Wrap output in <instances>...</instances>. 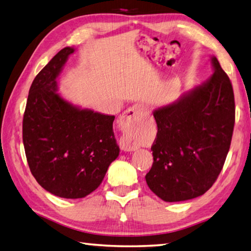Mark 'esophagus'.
I'll return each mask as SVG.
<instances>
[{"label": "esophagus", "instance_id": "esophagus-1", "mask_svg": "<svg viewBox=\"0 0 251 251\" xmlns=\"http://www.w3.org/2000/svg\"><path fill=\"white\" fill-rule=\"evenodd\" d=\"M147 108L145 105L143 104H135L134 106L130 107L126 109L122 116V127H124V134H122L121 139L119 141V145L122 151H132L137 150V145L134 141V137L132 136L131 131L133 126H135L136 121L139 120L141 117L146 114Z\"/></svg>", "mask_w": 251, "mask_h": 251}]
</instances>
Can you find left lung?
Instances as JSON below:
<instances>
[{"label":"left lung","mask_w":251,"mask_h":251,"mask_svg":"<svg viewBox=\"0 0 251 251\" xmlns=\"http://www.w3.org/2000/svg\"><path fill=\"white\" fill-rule=\"evenodd\" d=\"M214 73L175 103L154 110L148 187L162 201H184L203 195L221 172L231 146L235 101L231 81L212 56Z\"/></svg>","instance_id":"obj_1"}]
</instances>
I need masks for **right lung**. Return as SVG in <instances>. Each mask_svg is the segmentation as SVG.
<instances>
[{
  "instance_id": "add662e5",
  "label": "right lung",
  "mask_w": 251,
  "mask_h": 251,
  "mask_svg": "<svg viewBox=\"0 0 251 251\" xmlns=\"http://www.w3.org/2000/svg\"><path fill=\"white\" fill-rule=\"evenodd\" d=\"M74 48H65L30 86L23 120L25 157L35 180L61 198H83L95 191L119 156L115 116L81 109L58 93L56 79Z\"/></svg>"
}]
</instances>
